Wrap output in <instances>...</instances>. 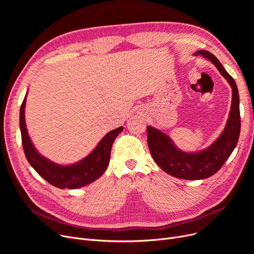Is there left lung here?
Masks as SVG:
<instances>
[{
  "label": "left lung",
  "instance_id": "8db88e82",
  "mask_svg": "<svg viewBox=\"0 0 254 254\" xmlns=\"http://www.w3.org/2000/svg\"><path fill=\"white\" fill-rule=\"evenodd\" d=\"M193 56H201L210 61L231 85V110L221 134L207 148L186 152L179 149L166 132L151 126L147 127V143L154 162L169 175L186 180L205 179L214 175L236 148L241 128L239 91L234 78L211 52L197 50Z\"/></svg>",
  "mask_w": 254,
  "mask_h": 254
}]
</instances>
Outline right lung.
<instances>
[{"mask_svg":"<svg viewBox=\"0 0 254 254\" xmlns=\"http://www.w3.org/2000/svg\"><path fill=\"white\" fill-rule=\"evenodd\" d=\"M26 96L28 91L20 107L19 126L23 151L34 170L51 185L62 190L80 189L99 179L109 165L113 142L123 131L124 127H119L106 134L98 143L96 148L79 162L70 165H60L40 153L29 136L24 116Z\"/></svg>","mask_w":254,"mask_h":254,"instance_id":"right-lung-1","label":"right lung"}]
</instances>
